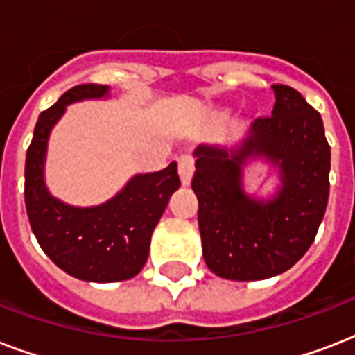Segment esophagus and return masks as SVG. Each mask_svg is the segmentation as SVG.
<instances>
[{"instance_id": "obj_1", "label": "esophagus", "mask_w": 355, "mask_h": 355, "mask_svg": "<svg viewBox=\"0 0 355 355\" xmlns=\"http://www.w3.org/2000/svg\"><path fill=\"white\" fill-rule=\"evenodd\" d=\"M195 171V160L191 155L178 156V175H180V182L182 186H188L191 182Z\"/></svg>"}]
</instances>
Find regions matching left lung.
<instances>
[{
  "mask_svg": "<svg viewBox=\"0 0 355 355\" xmlns=\"http://www.w3.org/2000/svg\"><path fill=\"white\" fill-rule=\"evenodd\" d=\"M272 116L258 118L234 155L200 145L191 180L199 199L202 254L211 272L237 282L291 269L311 247L330 193V145L320 114L287 85H275ZM267 155L282 171V191L258 203L241 191V164Z\"/></svg>",
  "mask_w": 355,
  "mask_h": 355,
  "instance_id": "8db88e82",
  "label": "left lung"
}]
</instances>
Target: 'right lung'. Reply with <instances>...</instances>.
I'll list each match as a JSON object with an SVG mask.
<instances>
[{
  "label": "right lung",
  "instance_id": "add662e5",
  "mask_svg": "<svg viewBox=\"0 0 355 355\" xmlns=\"http://www.w3.org/2000/svg\"><path fill=\"white\" fill-rule=\"evenodd\" d=\"M107 85H79L40 114L25 158V208L42 250L57 267L85 282H119L141 270L153 230L169 197L180 186L177 162L156 173L138 175L121 193L96 208H73L53 199L44 184L49 130L66 105L103 97Z\"/></svg>",
  "mask_w": 355,
  "mask_h": 355
}]
</instances>
